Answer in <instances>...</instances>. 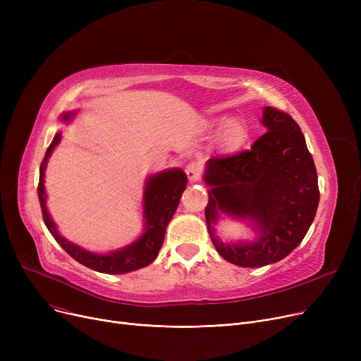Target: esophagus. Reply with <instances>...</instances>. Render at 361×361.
Here are the masks:
<instances>
[{"mask_svg": "<svg viewBox=\"0 0 361 361\" xmlns=\"http://www.w3.org/2000/svg\"><path fill=\"white\" fill-rule=\"evenodd\" d=\"M185 174H187V178L190 180L192 183L197 181L200 178V174H202L200 164H197V162H190V164H188L185 166Z\"/></svg>", "mask_w": 361, "mask_h": 361, "instance_id": "esophagus-1", "label": "esophagus"}]
</instances>
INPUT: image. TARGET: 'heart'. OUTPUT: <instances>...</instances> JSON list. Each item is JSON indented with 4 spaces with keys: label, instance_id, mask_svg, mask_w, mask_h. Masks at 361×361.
<instances>
[{
    "label": "heart",
    "instance_id": "1",
    "mask_svg": "<svg viewBox=\"0 0 361 361\" xmlns=\"http://www.w3.org/2000/svg\"><path fill=\"white\" fill-rule=\"evenodd\" d=\"M211 128L218 131V147L225 154H234L247 139V130L240 120H230L226 117L214 118L211 121Z\"/></svg>",
    "mask_w": 361,
    "mask_h": 361
}]
</instances>
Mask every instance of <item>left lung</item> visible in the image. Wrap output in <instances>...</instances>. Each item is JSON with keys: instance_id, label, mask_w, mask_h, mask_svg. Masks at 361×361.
<instances>
[{"instance_id": "left-lung-1", "label": "left lung", "mask_w": 361, "mask_h": 361, "mask_svg": "<svg viewBox=\"0 0 361 361\" xmlns=\"http://www.w3.org/2000/svg\"><path fill=\"white\" fill-rule=\"evenodd\" d=\"M267 133L252 149L211 158L204 183L211 187L204 209L216 252L233 264L260 268L287 257L307 234L319 204L317 173L298 124L287 112L264 106ZM221 213L249 220L255 242L222 243L213 225Z\"/></svg>"}]
</instances>
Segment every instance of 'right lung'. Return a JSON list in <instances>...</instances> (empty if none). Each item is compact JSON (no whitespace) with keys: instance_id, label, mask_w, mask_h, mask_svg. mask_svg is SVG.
<instances>
[{"instance_id":"right-lung-1","label":"right lung","mask_w":361,"mask_h":361,"mask_svg":"<svg viewBox=\"0 0 361 361\" xmlns=\"http://www.w3.org/2000/svg\"><path fill=\"white\" fill-rule=\"evenodd\" d=\"M74 112L61 114L63 121H70ZM61 133H56L49 147L47 149L45 158L39 168V184H37V197H39L44 222L48 231L52 234L55 241L79 263L85 267L102 272V274H127L131 271H137L147 267L154 262L162 247L165 230L168 222L174 216L181 195L185 190L187 176L184 171L174 168L165 169L158 174L150 176L145 184L143 192V219H145V233L131 244L126 245L124 249L114 250L108 255H99L82 249L80 245L66 240L59 231L54 221L51 219L47 209V195L44 177L48 159L52 154L54 147L60 143Z\"/></svg>"}]
</instances>
